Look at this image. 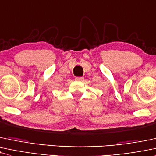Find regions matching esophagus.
Wrapping results in <instances>:
<instances>
[{
	"label": "esophagus",
	"instance_id": "34e87169",
	"mask_svg": "<svg viewBox=\"0 0 156 156\" xmlns=\"http://www.w3.org/2000/svg\"><path fill=\"white\" fill-rule=\"evenodd\" d=\"M83 80L84 78H83V77H76V80H77V81H83Z\"/></svg>",
	"mask_w": 156,
	"mask_h": 156
}]
</instances>
